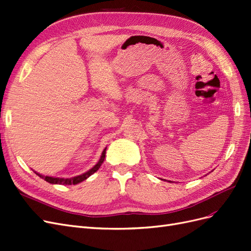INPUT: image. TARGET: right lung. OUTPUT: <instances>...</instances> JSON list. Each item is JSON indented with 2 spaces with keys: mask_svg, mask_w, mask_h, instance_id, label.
<instances>
[{
  "mask_svg": "<svg viewBox=\"0 0 251 251\" xmlns=\"http://www.w3.org/2000/svg\"><path fill=\"white\" fill-rule=\"evenodd\" d=\"M106 150H107V148L102 151L101 155H100V158L99 162L96 164V165H94L91 169H89L87 172H85V174H83V175H81V176H74V177L63 178V177L45 176H42V175H40V174H37L36 171H34V172H35V174H36L39 177H41V178H43L45 180H47L48 183H50V184H59V185H76V184L81 183V181L85 180L86 178H88L91 175H93V174H94V172L99 170V168L100 167V165L102 164L103 160H105V157H106Z\"/></svg>",
  "mask_w": 251,
  "mask_h": 251,
  "instance_id": "obj_1",
  "label": "right lung"
}]
</instances>
